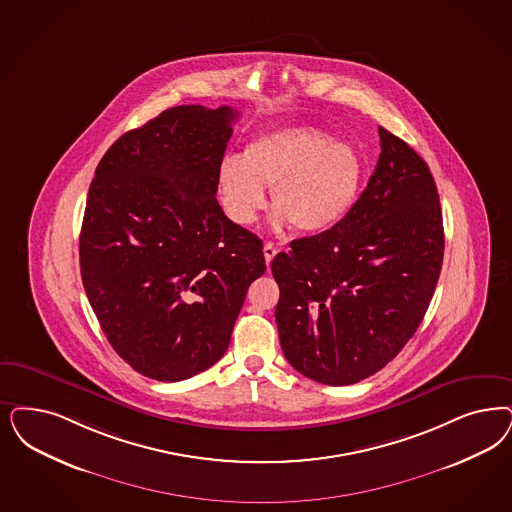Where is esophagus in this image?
<instances>
[{
  "label": "esophagus",
  "mask_w": 512,
  "mask_h": 512,
  "mask_svg": "<svg viewBox=\"0 0 512 512\" xmlns=\"http://www.w3.org/2000/svg\"><path fill=\"white\" fill-rule=\"evenodd\" d=\"M263 251H265L266 265H270V263H272V259L276 257V253H278V247L268 242V244H265V249H263Z\"/></svg>",
  "instance_id": "34e87169"
}]
</instances>
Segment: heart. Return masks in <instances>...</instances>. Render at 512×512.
Returning a JSON list of instances; mask_svg holds the SVG:
<instances>
[{
    "mask_svg": "<svg viewBox=\"0 0 512 512\" xmlns=\"http://www.w3.org/2000/svg\"><path fill=\"white\" fill-rule=\"evenodd\" d=\"M361 179V162L348 143L312 126L285 128L251 141L242 157L219 168L225 210L238 225H251L266 208V189L278 225L300 232L333 229L350 212Z\"/></svg>",
    "mask_w": 512,
    "mask_h": 512,
    "instance_id": "obj_1",
    "label": "heart"
}]
</instances>
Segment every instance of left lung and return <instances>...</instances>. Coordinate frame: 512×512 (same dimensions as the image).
<instances>
[{"label": "left lung", "mask_w": 512, "mask_h": 512, "mask_svg": "<svg viewBox=\"0 0 512 512\" xmlns=\"http://www.w3.org/2000/svg\"><path fill=\"white\" fill-rule=\"evenodd\" d=\"M378 134L380 157L352 210L272 261L283 355L327 386L384 369L420 327L441 274L435 179L406 141Z\"/></svg>", "instance_id": "1"}]
</instances>
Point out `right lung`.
<instances>
[{"instance_id": "1", "label": "right lung", "mask_w": 512, "mask_h": 512, "mask_svg": "<svg viewBox=\"0 0 512 512\" xmlns=\"http://www.w3.org/2000/svg\"><path fill=\"white\" fill-rule=\"evenodd\" d=\"M238 113L162 111L115 141L90 183L81 278L113 350L147 378L187 380L229 348L263 242L215 194Z\"/></svg>"}]
</instances>
